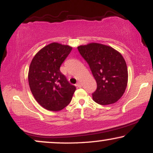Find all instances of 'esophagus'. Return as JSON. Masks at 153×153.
Returning a JSON list of instances; mask_svg holds the SVG:
<instances>
[{
    "label": "esophagus",
    "mask_w": 153,
    "mask_h": 153,
    "mask_svg": "<svg viewBox=\"0 0 153 153\" xmlns=\"http://www.w3.org/2000/svg\"><path fill=\"white\" fill-rule=\"evenodd\" d=\"M76 85H77V86H78V88H81V87H82V83H81V82L78 81V82H77Z\"/></svg>",
    "instance_id": "34e87169"
}]
</instances>
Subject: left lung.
Wrapping results in <instances>:
<instances>
[{"label":"left lung","instance_id":"obj_1","mask_svg":"<svg viewBox=\"0 0 153 153\" xmlns=\"http://www.w3.org/2000/svg\"><path fill=\"white\" fill-rule=\"evenodd\" d=\"M78 50L86 61L97 88L92 94L95 102L108 105L117 102L124 94L128 81V71L122 55L106 45L91 43Z\"/></svg>","mask_w":153,"mask_h":153}]
</instances>
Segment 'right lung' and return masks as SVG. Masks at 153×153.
Segmentation results:
<instances>
[{"mask_svg":"<svg viewBox=\"0 0 153 153\" xmlns=\"http://www.w3.org/2000/svg\"><path fill=\"white\" fill-rule=\"evenodd\" d=\"M71 50V47L54 42L42 49L31 61L29 87L36 101L47 110H62L76 90L59 70Z\"/></svg>","mask_w":153,"mask_h":153,"instance_id":"add662e5","label":"right lung"}]
</instances>
